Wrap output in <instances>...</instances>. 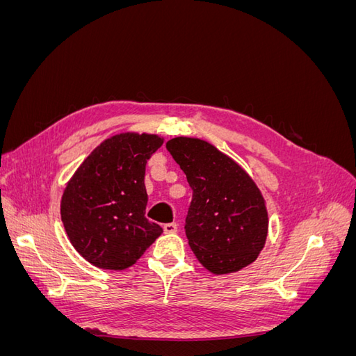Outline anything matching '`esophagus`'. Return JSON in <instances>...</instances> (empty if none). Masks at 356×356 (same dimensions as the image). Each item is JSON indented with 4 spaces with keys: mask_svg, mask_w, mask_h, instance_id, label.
Returning a JSON list of instances; mask_svg holds the SVG:
<instances>
[{
    "mask_svg": "<svg viewBox=\"0 0 356 356\" xmlns=\"http://www.w3.org/2000/svg\"><path fill=\"white\" fill-rule=\"evenodd\" d=\"M163 230L165 233H175L178 230V225L177 222H168L163 225Z\"/></svg>",
    "mask_w": 356,
    "mask_h": 356,
    "instance_id": "1",
    "label": "esophagus"
}]
</instances>
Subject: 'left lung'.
<instances>
[{
    "instance_id": "1",
    "label": "left lung",
    "mask_w": 356,
    "mask_h": 356,
    "mask_svg": "<svg viewBox=\"0 0 356 356\" xmlns=\"http://www.w3.org/2000/svg\"><path fill=\"white\" fill-rule=\"evenodd\" d=\"M166 148L193 190L184 229L202 266L225 275L255 261L266 243L268 217L252 178L202 139L178 136Z\"/></svg>"
}]
</instances>
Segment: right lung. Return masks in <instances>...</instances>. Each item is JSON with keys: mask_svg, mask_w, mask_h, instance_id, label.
<instances>
[{"mask_svg": "<svg viewBox=\"0 0 356 356\" xmlns=\"http://www.w3.org/2000/svg\"><path fill=\"white\" fill-rule=\"evenodd\" d=\"M163 139L120 134L105 139L75 170L60 200L70 242L84 260L108 270L136 263L161 234L145 218L147 160Z\"/></svg>", "mask_w": 356, "mask_h": 356, "instance_id": "1", "label": "right lung"}]
</instances>
